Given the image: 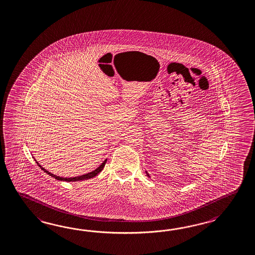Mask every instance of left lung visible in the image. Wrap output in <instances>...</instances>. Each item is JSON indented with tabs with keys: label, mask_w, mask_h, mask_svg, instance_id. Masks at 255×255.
Instances as JSON below:
<instances>
[{
	"label": "left lung",
	"mask_w": 255,
	"mask_h": 255,
	"mask_svg": "<svg viewBox=\"0 0 255 255\" xmlns=\"http://www.w3.org/2000/svg\"><path fill=\"white\" fill-rule=\"evenodd\" d=\"M146 172V174H147V175H148V177H149V175H148V172Z\"/></svg>",
	"instance_id": "1"
}]
</instances>
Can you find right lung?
I'll return each instance as SVG.
<instances>
[{"label":"right lung","mask_w":255,"mask_h":255,"mask_svg":"<svg viewBox=\"0 0 255 255\" xmlns=\"http://www.w3.org/2000/svg\"><path fill=\"white\" fill-rule=\"evenodd\" d=\"M107 159L104 160L103 162H102L101 165L99 166V167H97L96 169H95V171H93V172H88V173H85V174H83V175H80V176H76V177H60V176H57V175H55L53 173H51V172H48L47 171L45 168H43L37 161L36 160V164L39 166L40 168H41L42 171H44V172H46V173H48V175H50L51 177L55 178V179H57V180H59V181H66V182H77V181H83V180H87V179H90V178L95 177L96 176L99 172H102V170L104 169V167L106 165V162H107Z\"/></svg>","instance_id":"obj_1"}]
</instances>
